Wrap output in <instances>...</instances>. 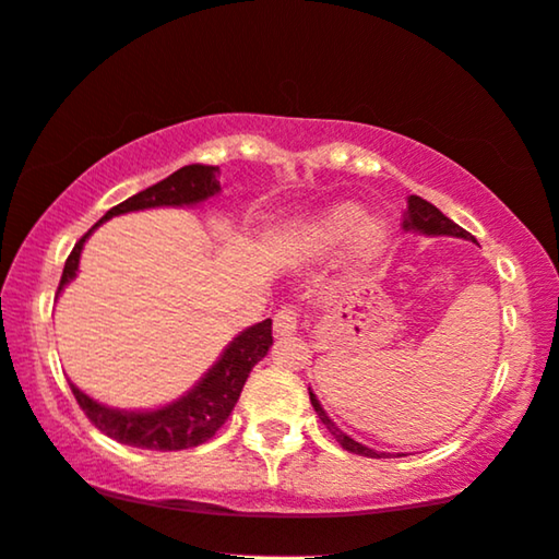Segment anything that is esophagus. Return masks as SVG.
<instances>
[{
    "instance_id": "34e87169",
    "label": "esophagus",
    "mask_w": 559,
    "mask_h": 559,
    "mask_svg": "<svg viewBox=\"0 0 559 559\" xmlns=\"http://www.w3.org/2000/svg\"><path fill=\"white\" fill-rule=\"evenodd\" d=\"M299 330V311L294 307H281L273 317V332L275 337H286V334H294Z\"/></svg>"
}]
</instances>
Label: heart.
I'll list each match as a JSON object with an SVG mask.
<instances>
[{"label": "heart", "mask_w": 559, "mask_h": 559, "mask_svg": "<svg viewBox=\"0 0 559 559\" xmlns=\"http://www.w3.org/2000/svg\"><path fill=\"white\" fill-rule=\"evenodd\" d=\"M391 229L383 219L366 217L357 204H337L324 212L309 229V242L317 252H330L353 242L357 258L373 260L389 245Z\"/></svg>", "instance_id": "heart-1"}]
</instances>
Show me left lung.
I'll return each mask as SVG.
<instances>
[{
	"instance_id": "1",
	"label": "left lung",
	"mask_w": 559,
	"mask_h": 559,
	"mask_svg": "<svg viewBox=\"0 0 559 559\" xmlns=\"http://www.w3.org/2000/svg\"><path fill=\"white\" fill-rule=\"evenodd\" d=\"M404 229H408V233L429 235V237H437V235L463 237V240H473L475 242V237L471 233H465L463 227L455 225V222H452L450 217H444V214L437 210L435 204H429L427 199H421V197H408L406 212H404ZM309 399H311V406H314L317 416H319V419H322L324 427L330 429V435L334 437V440L342 444V450L355 452V455H366V457H383L385 455V452H376V450L366 448V444L355 442L353 437H347L345 431H342L337 424H334L330 416H326L322 404H319V399L311 391H309Z\"/></svg>"
}]
</instances>
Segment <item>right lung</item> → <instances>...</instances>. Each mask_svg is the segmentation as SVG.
<instances>
[{
  "label": "right lung",
  "instance_id": "right-lung-1",
  "mask_svg": "<svg viewBox=\"0 0 559 559\" xmlns=\"http://www.w3.org/2000/svg\"><path fill=\"white\" fill-rule=\"evenodd\" d=\"M219 168L217 166H202V163H191V166L178 168L176 174L163 178L151 189L135 193V197L124 199L122 204L111 206L81 240L73 245L69 260L63 265L61 284H58V294L63 292L66 284H71L76 278L79 271V258L84 250L86 237L94 233L102 222H107L117 214L140 212V210H155V206H191L204 202V199L219 193L217 181ZM271 319L248 326V330L237 334V337L225 347V353L219 355V360L206 370L202 381L189 393H183L181 399L170 401V404L153 408V412H122V408H109L86 396L84 391L76 389L71 383L73 396H76L79 406L84 408L88 421L96 429H102L104 435L111 440L132 444V448L143 450H189L197 448L214 437L222 424L227 421V416L233 414V408L240 399L242 385L248 381L250 370L255 368V362L263 360L267 355V347L273 345L271 334Z\"/></svg>",
  "mask_w": 559,
  "mask_h": 559
}]
</instances>
